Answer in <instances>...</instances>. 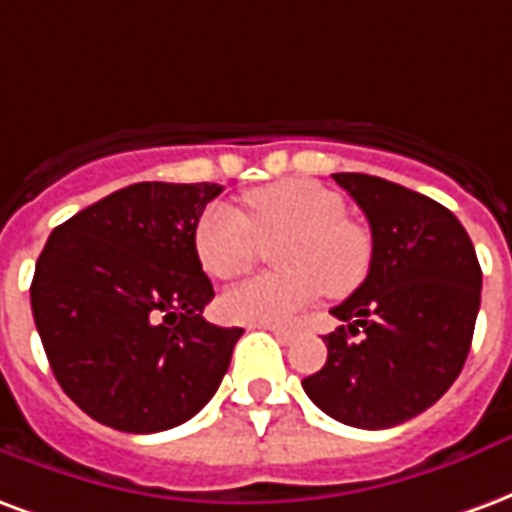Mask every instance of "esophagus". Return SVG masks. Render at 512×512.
<instances>
[{
	"mask_svg": "<svg viewBox=\"0 0 512 512\" xmlns=\"http://www.w3.org/2000/svg\"><path fill=\"white\" fill-rule=\"evenodd\" d=\"M261 330H270V333L275 335V338H278V341H281V343H289L294 338V333H292V330H289V327H278V324H270V327H261Z\"/></svg>",
	"mask_w": 512,
	"mask_h": 512,
	"instance_id": "1",
	"label": "esophagus"
}]
</instances>
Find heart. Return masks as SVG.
Returning <instances> with one entry per match:
<instances>
[{"mask_svg":"<svg viewBox=\"0 0 512 512\" xmlns=\"http://www.w3.org/2000/svg\"><path fill=\"white\" fill-rule=\"evenodd\" d=\"M251 220L226 204L204 212L193 231L196 253L212 278L231 281L259 259L258 242L275 245L272 264L283 272L261 275L223 292L218 311L248 327L292 322L322 289L333 297L354 292L371 267V234L346 218V204L330 188L283 179L245 196Z\"/></svg>","mask_w":512,"mask_h":512,"instance_id":"b5f03b06","label":"heart"}]
</instances>
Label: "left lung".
Masks as SVG:
<instances>
[{
    "label": "left lung",
    "instance_id": "left-lung-1",
    "mask_svg": "<svg viewBox=\"0 0 512 512\" xmlns=\"http://www.w3.org/2000/svg\"><path fill=\"white\" fill-rule=\"evenodd\" d=\"M365 212L374 253L365 281L335 305L327 363L302 387L333 420L382 431L450 390L472 346L483 272L453 212L371 174H333Z\"/></svg>",
    "mask_w": 512,
    "mask_h": 512
}]
</instances>
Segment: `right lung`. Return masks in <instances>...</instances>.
Segmentation results:
<instances>
[{
    "label": "right lung",
    "instance_id": "right-lung-1",
    "mask_svg": "<svg viewBox=\"0 0 512 512\" xmlns=\"http://www.w3.org/2000/svg\"><path fill=\"white\" fill-rule=\"evenodd\" d=\"M215 182H136L51 231L32 316L70 401L125 434L201 412L229 371L240 327L204 322L215 297L193 231Z\"/></svg>",
    "mask_w": 512,
    "mask_h": 512
}]
</instances>
